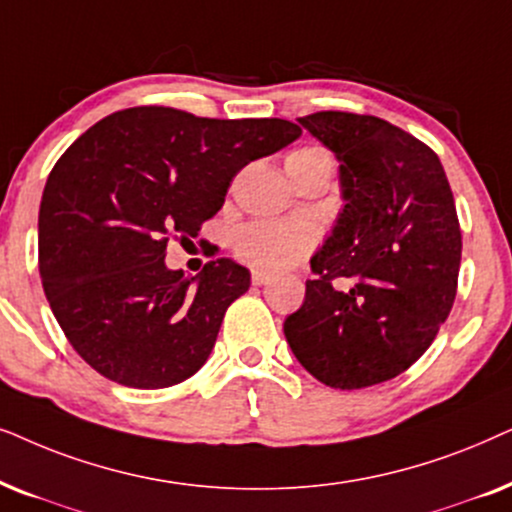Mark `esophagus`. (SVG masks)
<instances>
[{
	"mask_svg": "<svg viewBox=\"0 0 512 512\" xmlns=\"http://www.w3.org/2000/svg\"><path fill=\"white\" fill-rule=\"evenodd\" d=\"M271 281H274V278L267 276V274H262V271H252V283H255V285H267Z\"/></svg>",
	"mask_w": 512,
	"mask_h": 512,
	"instance_id": "esophagus-1",
	"label": "esophagus"
}]
</instances>
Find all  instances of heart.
Here are the masks:
<instances>
[{
    "mask_svg": "<svg viewBox=\"0 0 512 512\" xmlns=\"http://www.w3.org/2000/svg\"><path fill=\"white\" fill-rule=\"evenodd\" d=\"M330 159L325 149L306 145L285 156V168L292 180H299L313 163ZM320 241L318 229L311 222L257 220L236 231L234 250L243 264L262 274H283L306 260Z\"/></svg>",
    "mask_w": 512,
    "mask_h": 512,
    "instance_id": "obj_1",
    "label": "heart"
}]
</instances>
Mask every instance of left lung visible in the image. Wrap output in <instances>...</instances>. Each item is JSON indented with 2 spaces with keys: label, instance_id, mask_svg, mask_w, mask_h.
<instances>
[{
  "label": "left lung",
  "instance_id": "1",
  "mask_svg": "<svg viewBox=\"0 0 512 512\" xmlns=\"http://www.w3.org/2000/svg\"><path fill=\"white\" fill-rule=\"evenodd\" d=\"M339 159L346 206L311 260L283 332L325 386L365 388L412 367L454 306L461 229L438 154L370 114L299 119Z\"/></svg>",
  "mask_w": 512,
  "mask_h": 512
}]
</instances>
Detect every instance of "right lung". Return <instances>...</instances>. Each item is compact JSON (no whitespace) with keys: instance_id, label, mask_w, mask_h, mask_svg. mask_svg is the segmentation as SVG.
Masks as SVG:
<instances>
[{"instance_id":"obj_1","label":"right lung","mask_w":512,"mask_h":512,"mask_svg":"<svg viewBox=\"0 0 512 512\" xmlns=\"http://www.w3.org/2000/svg\"><path fill=\"white\" fill-rule=\"evenodd\" d=\"M285 119H208L142 105L109 114L67 147L39 208V276L74 351L102 377L166 388L196 374L250 271L215 260L166 267L222 208L238 170L290 145Z\"/></svg>"}]
</instances>
